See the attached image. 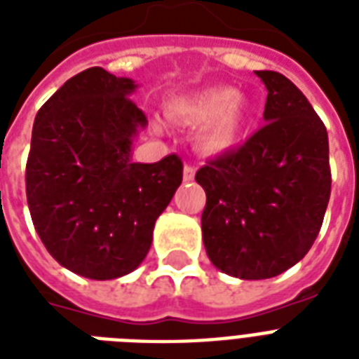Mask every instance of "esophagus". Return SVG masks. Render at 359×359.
I'll return each instance as SVG.
<instances>
[{
  "mask_svg": "<svg viewBox=\"0 0 359 359\" xmlns=\"http://www.w3.org/2000/svg\"><path fill=\"white\" fill-rule=\"evenodd\" d=\"M182 179H184V182H191V180L196 179V168H191V165H184Z\"/></svg>",
  "mask_w": 359,
  "mask_h": 359,
  "instance_id": "esophagus-1",
  "label": "esophagus"
}]
</instances>
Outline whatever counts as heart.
Returning a JSON list of instances; mask_svg holds the SVG:
<instances>
[{
	"label": "heart",
	"mask_w": 359,
	"mask_h": 359,
	"mask_svg": "<svg viewBox=\"0 0 359 359\" xmlns=\"http://www.w3.org/2000/svg\"><path fill=\"white\" fill-rule=\"evenodd\" d=\"M165 117L182 126H197L194 143L205 156H225L236 151L251 123V104L231 87H210L168 104Z\"/></svg>",
	"instance_id": "heart-1"
}]
</instances>
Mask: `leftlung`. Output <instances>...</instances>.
I'll use <instances>...</instances> for the list:
<instances>
[{"mask_svg":"<svg viewBox=\"0 0 359 359\" xmlns=\"http://www.w3.org/2000/svg\"><path fill=\"white\" fill-rule=\"evenodd\" d=\"M268 91L264 126L236 151L197 171L214 266L238 279H268L302 261L330 201L328 132L302 91L273 70H255Z\"/></svg>","mask_w":359,"mask_h":359,"instance_id":"1","label":"left lung"}]
</instances>
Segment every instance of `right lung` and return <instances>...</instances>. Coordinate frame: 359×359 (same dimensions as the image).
<instances>
[{"label":"right lung","mask_w":359,"mask_h":359,"mask_svg":"<svg viewBox=\"0 0 359 359\" xmlns=\"http://www.w3.org/2000/svg\"><path fill=\"white\" fill-rule=\"evenodd\" d=\"M137 83L100 67L65 81L35 117L25 194L36 235L70 272L89 279L134 272L158 216L182 182V162H132L147 117Z\"/></svg>","instance_id":"add662e5"}]
</instances>
